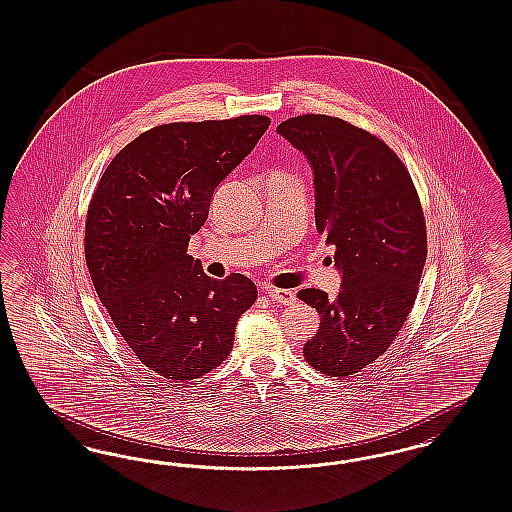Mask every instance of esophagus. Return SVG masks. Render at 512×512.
Here are the masks:
<instances>
[{
    "instance_id": "obj_1",
    "label": "esophagus",
    "mask_w": 512,
    "mask_h": 512,
    "mask_svg": "<svg viewBox=\"0 0 512 512\" xmlns=\"http://www.w3.org/2000/svg\"><path fill=\"white\" fill-rule=\"evenodd\" d=\"M266 293H268V296H270L274 302H278V304L289 306V304L295 302V291H291V289H274V287H268Z\"/></svg>"
}]
</instances>
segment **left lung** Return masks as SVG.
Instances as JSON below:
<instances>
[{
  "label": "left lung",
  "mask_w": 512,
  "mask_h": 512,
  "mask_svg": "<svg viewBox=\"0 0 512 512\" xmlns=\"http://www.w3.org/2000/svg\"><path fill=\"white\" fill-rule=\"evenodd\" d=\"M313 171L315 225L334 246L341 289H302L321 323L304 343L317 372L345 377L381 357L417 298L426 223L402 161L383 140L340 118L304 114L278 125Z\"/></svg>",
  "instance_id": "1"
}]
</instances>
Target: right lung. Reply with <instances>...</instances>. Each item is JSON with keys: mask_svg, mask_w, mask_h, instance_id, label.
I'll return each mask as SVG.
<instances>
[{"mask_svg": "<svg viewBox=\"0 0 512 512\" xmlns=\"http://www.w3.org/2000/svg\"><path fill=\"white\" fill-rule=\"evenodd\" d=\"M268 125L257 114L159 125L110 161L93 193L84 244L93 287L131 351L167 379L219 366L257 298L242 274L206 276L187 244Z\"/></svg>", "mask_w": 512, "mask_h": 512, "instance_id": "add662e5", "label": "right lung"}]
</instances>
